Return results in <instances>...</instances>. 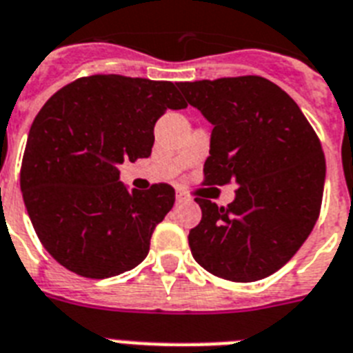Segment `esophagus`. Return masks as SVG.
<instances>
[{"label":"esophagus","instance_id":"1","mask_svg":"<svg viewBox=\"0 0 353 353\" xmlns=\"http://www.w3.org/2000/svg\"><path fill=\"white\" fill-rule=\"evenodd\" d=\"M176 197H177V201H188V199H190V197H188V195H186L185 192H181V190H177Z\"/></svg>","mask_w":353,"mask_h":353}]
</instances>
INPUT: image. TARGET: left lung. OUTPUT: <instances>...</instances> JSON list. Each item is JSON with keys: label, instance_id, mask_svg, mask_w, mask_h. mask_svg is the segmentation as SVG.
Instances as JSON below:
<instances>
[{"label": "left lung", "instance_id": "left-lung-1", "mask_svg": "<svg viewBox=\"0 0 353 353\" xmlns=\"http://www.w3.org/2000/svg\"><path fill=\"white\" fill-rule=\"evenodd\" d=\"M212 121L203 185L235 183L228 206L195 197L203 217L188 233L195 262L230 282H256L283 268L321 212L325 154L294 100L259 75L181 82Z\"/></svg>", "mask_w": 353, "mask_h": 353}]
</instances>
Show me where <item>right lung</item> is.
I'll return each instance as SVG.
<instances>
[{"instance_id": "add662e5", "label": "right lung", "mask_w": 353, "mask_h": 353, "mask_svg": "<svg viewBox=\"0 0 353 353\" xmlns=\"http://www.w3.org/2000/svg\"><path fill=\"white\" fill-rule=\"evenodd\" d=\"M188 103L168 81L123 75L77 79L52 94L30 127L21 192L44 250L84 278H109L147 256L176 190H127L118 165L149 158L154 125Z\"/></svg>"}]
</instances>
